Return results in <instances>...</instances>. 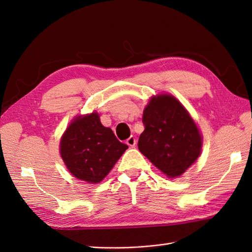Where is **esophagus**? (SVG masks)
I'll return each instance as SVG.
<instances>
[{
	"instance_id": "esophagus-1",
	"label": "esophagus",
	"mask_w": 252,
	"mask_h": 252,
	"mask_svg": "<svg viewBox=\"0 0 252 252\" xmlns=\"http://www.w3.org/2000/svg\"><path fill=\"white\" fill-rule=\"evenodd\" d=\"M136 143H137V140H136V138L134 137V136H130V137L126 139V144L130 146V147H135Z\"/></svg>"
}]
</instances>
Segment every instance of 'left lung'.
Wrapping results in <instances>:
<instances>
[{
  "label": "left lung",
  "mask_w": 252,
  "mask_h": 252,
  "mask_svg": "<svg viewBox=\"0 0 252 252\" xmlns=\"http://www.w3.org/2000/svg\"><path fill=\"white\" fill-rule=\"evenodd\" d=\"M138 149L167 177H178L201 154L202 138L188 112L172 95L150 99L144 109Z\"/></svg>",
  "instance_id": "left-lung-1"
}]
</instances>
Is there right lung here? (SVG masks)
Listing matches in <instances>:
<instances>
[{
  "instance_id": "right-lung-1",
  "label": "right lung",
  "mask_w": 252,
  "mask_h": 252,
  "mask_svg": "<svg viewBox=\"0 0 252 252\" xmlns=\"http://www.w3.org/2000/svg\"><path fill=\"white\" fill-rule=\"evenodd\" d=\"M126 149L112 128L102 126L96 113L77 117L60 143V154L68 171L89 184L102 181Z\"/></svg>"
}]
</instances>
